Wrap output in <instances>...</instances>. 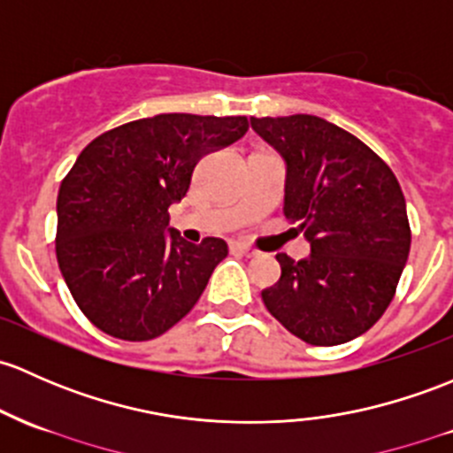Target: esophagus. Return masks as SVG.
<instances>
[{"instance_id":"esophagus-1","label":"esophagus","mask_w":453,"mask_h":453,"mask_svg":"<svg viewBox=\"0 0 453 453\" xmlns=\"http://www.w3.org/2000/svg\"><path fill=\"white\" fill-rule=\"evenodd\" d=\"M230 250L234 251V254L247 256V258H254V256H258V251L251 250V247L245 245V242H230Z\"/></svg>"}]
</instances>
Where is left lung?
I'll return each instance as SVG.
<instances>
[{"instance_id": "obj_1", "label": "left lung", "mask_w": 453, "mask_h": 453, "mask_svg": "<svg viewBox=\"0 0 453 453\" xmlns=\"http://www.w3.org/2000/svg\"><path fill=\"white\" fill-rule=\"evenodd\" d=\"M287 163L284 217L311 256L278 254L282 275L263 290L266 311L311 345L365 334L395 297L411 251L406 199L390 166L342 127L314 114L251 117Z\"/></svg>"}]
</instances>
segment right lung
Returning a JSON list of instances; mask_svg holds the SVG:
<instances>
[{
  "label": "right lung",
  "instance_id": "right-lung-1",
  "mask_svg": "<svg viewBox=\"0 0 453 453\" xmlns=\"http://www.w3.org/2000/svg\"><path fill=\"white\" fill-rule=\"evenodd\" d=\"M250 130L247 117L156 114L90 141L58 190L56 258L84 317L121 341H151L197 303L223 239L187 242L169 206L203 154Z\"/></svg>",
  "mask_w": 453,
  "mask_h": 453
}]
</instances>
